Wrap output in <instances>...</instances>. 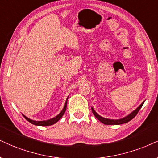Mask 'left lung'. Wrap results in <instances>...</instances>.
I'll use <instances>...</instances> for the list:
<instances>
[{
	"label": "left lung",
	"mask_w": 158,
	"mask_h": 158,
	"mask_svg": "<svg viewBox=\"0 0 158 158\" xmlns=\"http://www.w3.org/2000/svg\"><path fill=\"white\" fill-rule=\"evenodd\" d=\"M145 100L143 101L142 103L140 106L138 107L137 108H135V110H133V111H132L130 114H129L127 115V116H124L123 118H118V119H112V118H104L102 117V116H101L100 115H99L95 111V110L94 108L91 107V110H92V113L94 115L95 117H96L97 119L99 121H100L101 122H102V124H124V123H127L128 122H130V120H132L133 118L135 117V116L137 115L138 112L139 111L140 109L141 108V107L143 106V103H144Z\"/></svg>",
	"instance_id": "1"
}]
</instances>
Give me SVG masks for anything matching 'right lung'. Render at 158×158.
I'll return each instance as SVG.
<instances>
[{"mask_svg": "<svg viewBox=\"0 0 158 158\" xmlns=\"http://www.w3.org/2000/svg\"><path fill=\"white\" fill-rule=\"evenodd\" d=\"M68 97L69 96L67 97V100H66V102H65V104H64V106L63 109L61 110V111L58 114L57 116H55V117L52 118H50V119H48V120H44V121H35V120H33V119H31V118H29L27 117L26 116H25L24 114H23V116H24V118L26 119L27 121H28L30 123H31L33 124H34V125H36V126H50V125H52V124H54L56 122H58V120H60V118H61L62 116H63V115L64 113L66 111V109H67V100H68Z\"/></svg>", "mask_w": 158, "mask_h": 158, "instance_id": "add662e5", "label": "right lung"}]
</instances>
